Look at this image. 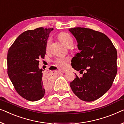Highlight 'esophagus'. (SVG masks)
I'll use <instances>...</instances> for the list:
<instances>
[{
	"instance_id": "obj_1",
	"label": "esophagus",
	"mask_w": 124,
	"mask_h": 124,
	"mask_svg": "<svg viewBox=\"0 0 124 124\" xmlns=\"http://www.w3.org/2000/svg\"><path fill=\"white\" fill-rule=\"evenodd\" d=\"M59 71H60L61 72H62V73H63V72H65V71H64V70H59Z\"/></svg>"
}]
</instances>
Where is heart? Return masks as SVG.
<instances>
[{
    "instance_id": "obj_1",
    "label": "heart",
    "mask_w": 124,
    "mask_h": 124,
    "mask_svg": "<svg viewBox=\"0 0 124 124\" xmlns=\"http://www.w3.org/2000/svg\"><path fill=\"white\" fill-rule=\"evenodd\" d=\"M58 37L62 43L64 45H65L66 47H68L69 46H71L73 43L72 38L67 33L62 32L60 33ZM51 42L52 38L49 37L47 41V43H46V48H47V49H48L49 48ZM69 60V58H58L56 59L55 62L62 68H66L67 66V64Z\"/></svg>"
}]
</instances>
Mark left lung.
Returning <instances> with one entry per match:
<instances>
[{"label":"left lung","instance_id":"1","mask_svg":"<svg viewBox=\"0 0 124 124\" xmlns=\"http://www.w3.org/2000/svg\"><path fill=\"white\" fill-rule=\"evenodd\" d=\"M76 39L80 52L71 60L73 68L82 77L76 75L70 85L73 93L85 101L99 99L110 89L117 73V51L105 34L86 28H70Z\"/></svg>","mask_w":124,"mask_h":124}]
</instances>
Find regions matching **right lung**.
<instances>
[{
	"label": "right lung",
	"instance_id": "obj_1",
	"mask_svg": "<svg viewBox=\"0 0 124 124\" xmlns=\"http://www.w3.org/2000/svg\"><path fill=\"white\" fill-rule=\"evenodd\" d=\"M53 28H38L22 33L9 48L7 55L8 75L16 91L30 101L41 99L52 81L38 67L44 58L46 43Z\"/></svg>",
	"mask_w": 124,
	"mask_h": 124
}]
</instances>
